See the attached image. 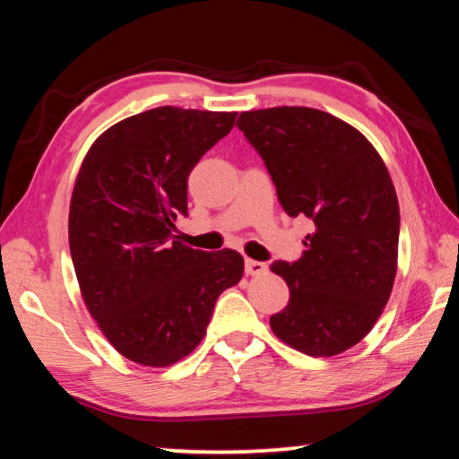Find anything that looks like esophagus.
I'll return each instance as SVG.
<instances>
[{
  "label": "esophagus",
  "instance_id": "1",
  "mask_svg": "<svg viewBox=\"0 0 459 459\" xmlns=\"http://www.w3.org/2000/svg\"><path fill=\"white\" fill-rule=\"evenodd\" d=\"M267 271V265L263 261H255V259H245V273L247 275H251V277H255V275H261V273H265Z\"/></svg>",
  "mask_w": 459,
  "mask_h": 459
}]
</instances>
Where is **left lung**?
I'll list each match as a JSON object with an SVG mask.
<instances>
[{"mask_svg":"<svg viewBox=\"0 0 459 459\" xmlns=\"http://www.w3.org/2000/svg\"><path fill=\"white\" fill-rule=\"evenodd\" d=\"M290 216L314 222L306 251L273 261L290 304L271 316L279 340L309 356H333L367 336L397 273L399 202L386 166L360 131L309 107L238 115Z\"/></svg>","mask_w":459,"mask_h":459,"instance_id":"8db88e82","label":"left lung"}]
</instances>
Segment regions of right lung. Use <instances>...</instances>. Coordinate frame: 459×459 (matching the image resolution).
Masks as SVG:
<instances>
[{
    "label": "right lung",
    "mask_w": 459,
    "mask_h": 459,
    "mask_svg": "<svg viewBox=\"0 0 459 459\" xmlns=\"http://www.w3.org/2000/svg\"><path fill=\"white\" fill-rule=\"evenodd\" d=\"M237 113L158 107L107 129L76 178L68 243L84 304L107 340L145 367H169L204 338L243 257L176 240L188 176Z\"/></svg>",
    "instance_id": "obj_1"
}]
</instances>
